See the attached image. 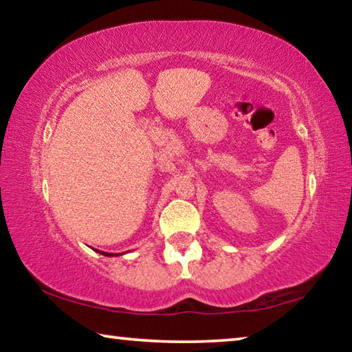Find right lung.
<instances>
[{"mask_svg":"<svg viewBox=\"0 0 352 352\" xmlns=\"http://www.w3.org/2000/svg\"><path fill=\"white\" fill-rule=\"evenodd\" d=\"M96 252H99V250H96ZM100 254H104V256H109V258H111V256H119V254H122V253H107V252H99Z\"/></svg>","mask_w":352,"mask_h":352,"instance_id":"right-lung-1","label":"right lung"}]
</instances>
